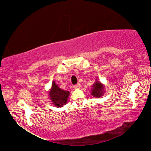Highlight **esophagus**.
<instances>
[{
    "label": "esophagus",
    "mask_w": 151,
    "mask_h": 151,
    "mask_svg": "<svg viewBox=\"0 0 151 151\" xmlns=\"http://www.w3.org/2000/svg\"><path fill=\"white\" fill-rule=\"evenodd\" d=\"M80 87H81V84H79V83H78V84H75V85H74V89H79Z\"/></svg>",
    "instance_id": "obj_1"
}]
</instances>
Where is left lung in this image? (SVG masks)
I'll use <instances>...</instances> for the list:
<instances>
[{"instance_id":"left-lung-1","label":"left lung","mask_w":151,"mask_h":151,"mask_svg":"<svg viewBox=\"0 0 151 151\" xmlns=\"http://www.w3.org/2000/svg\"><path fill=\"white\" fill-rule=\"evenodd\" d=\"M104 86L100 82L96 81L93 84V88L91 89V95L95 97H100L103 95Z\"/></svg>"}]
</instances>
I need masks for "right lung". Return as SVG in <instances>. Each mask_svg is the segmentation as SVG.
Masks as SVG:
<instances>
[{"instance_id": "add662e5", "label": "right lung", "mask_w": 151, "mask_h": 151, "mask_svg": "<svg viewBox=\"0 0 151 151\" xmlns=\"http://www.w3.org/2000/svg\"><path fill=\"white\" fill-rule=\"evenodd\" d=\"M69 94H70L69 91L61 89L55 84V81H53L52 89L50 92V96L55 106L62 107L63 105L66 104Z\"/></svg>"}]
</instances>
